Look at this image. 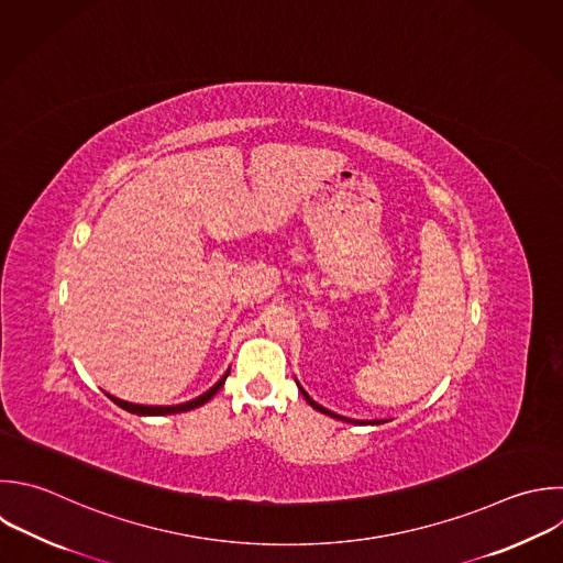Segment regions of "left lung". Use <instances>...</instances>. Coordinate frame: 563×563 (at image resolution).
<instances>
[{
    "label": "left lung",
    "mask_w": 563,
    "mask_h": 563,
    "mask_svg": "<svg viewBox=\"0 0 563 563\" xmlns=\"http://www.w3.org/2000/svg\"><path fill=\"white\" fill-rule=\"evenodd\" d=\"M297 380V378H295ZM297 387H299V391H301V396L306 398V402L310 405V407H314L317 411H321V413H325V416H330V418H336V420H343V422H352V424H383V420H367V422H363V420H352V418H345V416H339V413H334V411H330V409H325V407H321L319 402H314L310 396H308V391L299 385V380H297ZM387 422V420H385Z\"/></svg>",
    "instance_id": "1"
}]
</instances>
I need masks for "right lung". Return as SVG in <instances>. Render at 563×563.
<instances>
[{
  "mask_svg": "<svg viewBox=\"0 0 563 563\" xmlns=\"http://www.w3.org/2000/svg\"><path fill=\"white\" fill-rule=\"evenodd\" d=\"M229 372H231V367L224 372V376L211 387V389H207L205 394H200L198 398H191V400H187V402H180V405H136V402H128V400H121V398H114V396H110L119 407H123L125 411H130V413H136V416H169V413H180V411H191V409H196V407H200V405H205V402H209L218 391H220V387L224 385V380H227V376H229Z\"/></svg>",
  "mask_w": 563,
  "mask_h": 563,
  "instance_id": "right-lung-1",
  "label": "right lung"
}]
</instances>
